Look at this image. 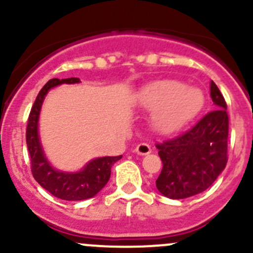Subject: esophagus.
<instances>
[{
	"instance_id": "esophagus-1",
	"label": "esophagus",
	"mask_w": 253,
	"mask_h": 253,
	"mask_svg": "<svg viewBox=\"0 0 253 253\" xmlns=\"http://www.w3.org/2000/svg\"><path fill=\"white\" fill-rule=\"evenodd\" d=\"M134 152L139 155H145V154H149V153L152 152V148H150V145L147 144V143H141V144L137 145Z\"/></svg>"
}]
</instances>
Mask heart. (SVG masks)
I'll list each match as a JSON object with an SVG mask.
<instances>
[{"label": "heart", "mask_w": 253, "mask_h": 253, "mask_svg": "<svg viewBox=\"0 0 253 253\" xmlns=\"http://www.w3.org/2000/svg\"><path fill=\"white\" fill-rule=\"evenodd\" d=\"M137 100L143 109L153 111L154 128L168 133L183 127L200 114L205 105V94L197 86L165 79L142 88Z\"/></svg>", "instance_id": "obj_1"}]
</instances>
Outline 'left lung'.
I'll use <instances>...</instances> for the list:
<instances>
[{"label": "left lung", "mask_w": 253, "mask_h": 253, "mask_svg": "<svg viewBox=\"0 0 253 253\" xmlns=\"http://www.w3.org/2000/svg\"><path fill=\"white\" fill-rule=\"evenodd\" d=\"M215 110L207 114L190 131L157 144L163 170L157 188L171 200H183L213 185L228 163L229 117L220 90L211 82Z\"/></svg>", "instance_id": "obj_1"}]
</instances>
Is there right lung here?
<instances>
[{"mask_svg":"<svg viewBox=\"0 0 253 253\" xmlns=\"http://www.w3.org/2000/svg\"><path fill=\"white\" fill-rule=\"evenodd\" d=\"M79 78L50 79L38 94L35 103L30 110L27 126V147L30 155L32 172L40 186L55 197L65 201H83L94 197L108 183L111 174V167L122 158L101 157L90 160L83 169L76 172L61 171L55 169L45 155L39 136V116L44 99L48 90L61 84L79 83Z\"/></svg>","mask_w":253,"mask_h":253,"instance_id":"right-lung-1","label":"right lung"}]
</instances>
